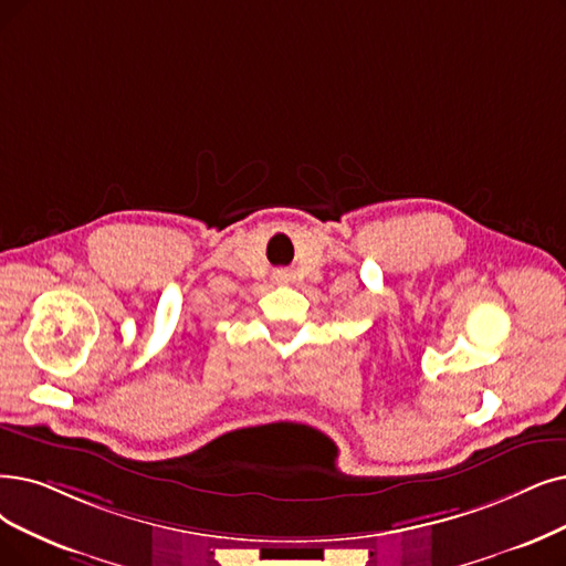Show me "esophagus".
Listing matches in <instances>:
<instances>
[{
    "mask_svg": "<svg viewBox=\"0 0 566 566\" xmlns=\"http://www.w3.org/2000/svg\"><path fill=\"white\" fill-rule=\"evenodd\" d=\"M290 279H292V274L287 269H279V271H274V281L276 283H290Z\"/></svg>",
    "mask_w": 566,
    "mask_h": 566,
    "instance_id": "obj_1",
    "label": "esophagus"
}]
</instances>
